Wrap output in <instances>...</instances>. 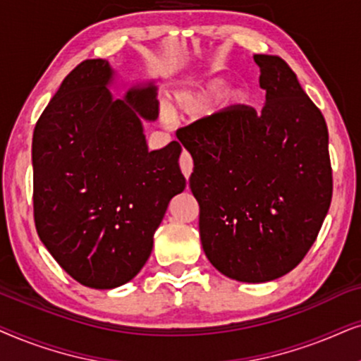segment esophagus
Segmentation results:
<instances>
[{
	"mask_svg": "<svg viewBox=\"0 0 361 361\" xmlns=\"http://www.w3.org/2000/svg\"><path fill=\"white\" fill-rule=\"evenodd\" d=\"M180 166H181V171H183L185 178H186V180H188L190 175H191V171H193V160H191V157H190L188 152L181 153Z\"/></svg>",
	"mask_w": 361,
	"mask_h": 361,
	"instance_id": "esophagus-1",
	"label": "esophagus"
}]
</instances>
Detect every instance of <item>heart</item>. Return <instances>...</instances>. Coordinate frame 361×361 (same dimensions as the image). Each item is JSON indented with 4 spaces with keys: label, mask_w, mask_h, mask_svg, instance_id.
Returning a JSON list of instances; mask_svg holds the SVG:
<instances>
[{
    "label": "heart",
    "mask_w": 361,
    "mask_h": 361,
    "mask_svg": "<svg viewBox=\"0 0 361 361\" xmlns=\"http://www.w3.org/2000/svg\"><path fill=\"white\" fill-rule=\"evenodd\" d=\"M228 87V80L224 77H213V79L204 80L198 85H191L173 97V107L178 114H204L213 107V104L218 100ZM246 99L243 89H236L229 95V105L243 104Z\"/></svg>",
    "instance_id": "b5f03b06"
}]
</instances>
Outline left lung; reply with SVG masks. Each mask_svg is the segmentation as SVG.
Here are the masks:
<instances>
[{
	"instance_id": "left-lung-1",
	"label": "left lung",
	"mask_w": 361,
	"mask_h": 361,
	"mask_svg": "<svg viewBox=\"0 0 361 361\" xmlns=\"http://www.w3.org/2000/svg\"><path fill=\"white\" fill-rule=\"evenodd\" d=\"M261 112L234 105L176 133L193 157L190 188L209 262L239 282L290 272L315 243L331 201L324 115L279 56L254 54Z\"/></svg>"
}]
</instances>
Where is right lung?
<instances>
[{
  "instance_id": "1",
  "label": "right lung",
  "mask_w": 361,
  "mask_h": 361,
  "mask_svg": "<svg viewBox=\"0 0 361 361\" xmlns=\"http://www.w3.org/2000/svg\"><path fill=\"white\" fill-rule=\"evenodd\" d=\"M105 59L80 62L62 80L32 135L35 223L57 264L79 284L114 289L140 272L173 196L186 186L168 143L148 152L143 120H157V87L123 99Z\"/></svg>"
}]
</instances>
